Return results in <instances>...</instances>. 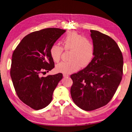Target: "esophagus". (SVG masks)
<instances>
[{
  "label": "esophagus",
  "instance_id": "1",
  "mask_svg": "<svg viewBox=\"0 0 132 132\" xmlns=\"http://www.w3.org/2000/svg\"><path fill=\"white\" fill-rule=\"evenodd\" d=\"M63 77H69V75L68 74H63Z\"/></svg>",
  "mask_w": 132,
  "mask_h": 132
}]
</instances>
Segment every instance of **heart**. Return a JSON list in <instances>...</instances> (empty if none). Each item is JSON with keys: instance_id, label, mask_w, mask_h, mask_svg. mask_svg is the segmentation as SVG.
<instances>
[{"instance_id": "heart-1", "label": "heart", "mask_w": 132, "mask_h": 132, "mask_svg": "<svg viewBox=\"0 0 132 132\" xmlns=\"http://www.w3.org/2000/svg\"><path fill=\"white\" fill-rule=\"evenodd\" d=\"M63 47L54 45L50 49L53 60L58 62L61 59L64 49L70 51V61H63L56 67L58 72L69 74L78 70L80 67L88 65L95 56V45L92 40L76 32H71L62 39Z\"/></svg>"}]
</instances>
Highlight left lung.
I'll list each match as a JSON object with an SVG mask.
<instances>
[{
	"instance_id": "1",
	"label": "left lung",
	"mask_w": 132,
	"mask_h": 132,
	"mask_svg": "<svg viewBox=\"0 0 132 132\" xmlns=\"http://www.w3.org/2000/svg\"><path fill=\"white\" fill-rule=\"evenodd\" d=\"M95 56L85 68L72 74V99L77 106L90 111L108 104L123 75V56L116 42L109 36L91 30Z\"/></svg>"
}]
</instances>
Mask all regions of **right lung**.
Segmentation results:
<instances>
[{"label":"right lung","mask_w":132,"mask_h":132,"mask_svg":"<svg viewBox=\"0 0 132 132\" xmlns=\"http://www.w3.org/2000/svg\"><path fill=\"white\" fill-rule=\"evenodd\" d=\"M66 30L49 28L24 36L12 55L10 75L17 96L32 109L46 108L63 75L43 77L55 67L50 49Z\"/></svg>","instance_id":"right-lung-1"}]
</instances>
